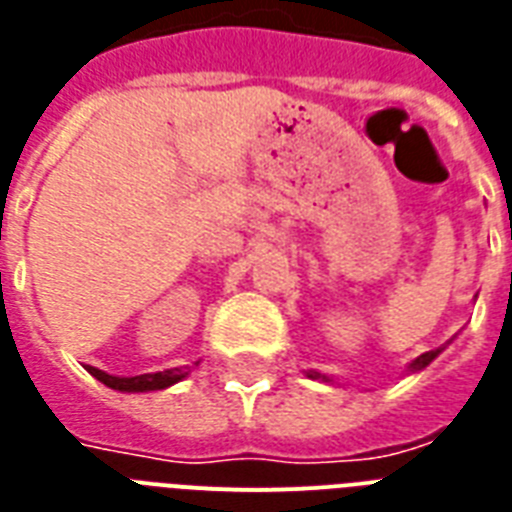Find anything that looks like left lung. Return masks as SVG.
Masks as SVG:
<instances>
[{
    "label": "left lung",
    "instance_id": "8db88e82",
    "mask_svg": "<svg viewBox=\"0 0 512 512\" xmlns=\"http://www.w3.org/2000/svg\"><path fill=\"white\" fill-rule=\"evenodd\" d=\"M441 350H444V348L428 350V353H422V356L414 358L412 364H409V372H420V369H425V366H428L430 361H433V358H436L438 353H441ZM308 377H313V380H324V382H329L327 374H321V372H308Z\"/></svg>",
    "mask_w": 512,
    "mask_h": 512
}]
</instances>
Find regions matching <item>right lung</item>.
I'll return each mask as SVG.
<instances>
[{"instance_id": "add662e5", "label": "right lung", "mask_w": 512, "mask_h": 512, "mask_svg": "<svg viewBox=\"0 0 512 512\" xmlns=\"http://www.w3.org/2000/svg\"><path fill=\"white\" fill-rule=\"evenodd\" d=\"M199 364V361H196ZM87 372L100 380L103 385L114 390H124V393H146V390H164L180 382L188 374V369H164V372L154 374H138V377H114V374H106L103 369H95V366H87Z\"/></svg>"}]
</instances>
